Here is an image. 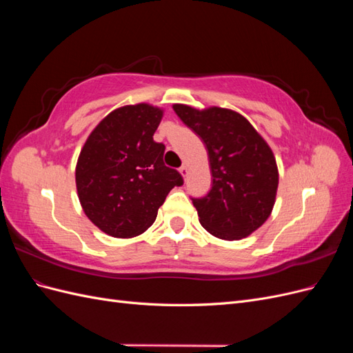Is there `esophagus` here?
I'll return each instance as SVG.
<instances>
[{
    "label": "esophagus",
    "mask_w": 353,
    "mask_h": 353,
    "mask_svg": "<svg viewBox=\"0 0 353 353\" xmlns=\"http://www.w3.org/2000/svg\"><path fill=\"white\" fill-rule=\"evenodd\" d=\"M179 174L183 175V178H187V175H188V168H187V165H183L179 168Z\"/></svg>",
    "instance_id": "esophagus-1"
}]
</instances>
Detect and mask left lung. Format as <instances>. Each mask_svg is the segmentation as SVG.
<instances>
[{
    "label": "left lung",
    "instance_id": "1",
    "mask_svg": "<svg viewBox=\"0 0 353 353\" xmlns=\"http://www.w3.org/2000/svg\"><path fill=\"white\" fill-rule=\"evenodd\" d=\"M178 117L206 145L212 188L193 199L201 227L221 240H241L270 218L279 168L271 147L240 113L213 108L172 105Z\"/></svg>",
    "mask_w": 353,
    "mask_h": 353
}]
</instances>
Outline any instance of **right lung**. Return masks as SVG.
<instances>
[{"instance_id":"obj_1","label":"right lung","mask_w":353,"mask_h":353,"mask_svg":"<svg viewBox=\"0 0 353 353\" xmlns=\"http://www.w3.org/2000/svg\"><path fill=\"white\" fill-rule=\"evenodd\" d=\"M163 110L138 103L110 112L88 135L74 179L85 215L103 232L131 239L153 225L178 170L163 163L165 145L153 135Z\"/></svg>"}]
</instances>
